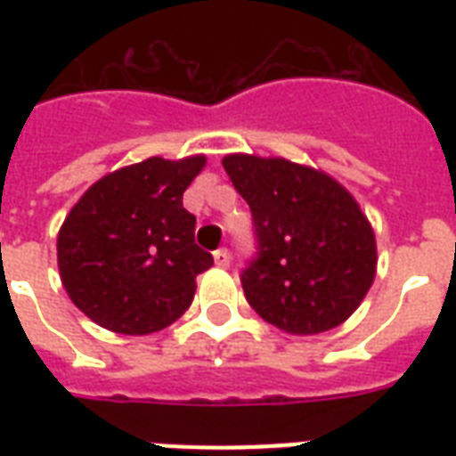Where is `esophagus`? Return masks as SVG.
<instances>
[{"label": "esophagus", "instance_id": "esophagus-1", "mask_svg": "<svg viewBox=\"0 0 456 456\" xmlns=\"http://www.w3.org/2000/svg\"><path fill=\"white\" fill-rule=\"evenodd\" d=\"M213 257H215V265H217V267H229V250L227 248H217L213 253Z\"/></svg>", "mask_w": 456, "mask_h": 456}]
</instances>
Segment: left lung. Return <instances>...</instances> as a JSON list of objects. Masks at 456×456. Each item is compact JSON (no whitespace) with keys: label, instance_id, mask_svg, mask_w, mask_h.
Segmentation results:
<instances>
[{"label":"left lung","instance_id":"left-lung-1","mask_svg":"<svg viewBox=\"0 0 456 456\" xmlns=\"http://www.w3.org/2000/svg\"><path fill=\"white\" fill-rule=\"evenodd\" d=\"M250 206L257 253L241 272L250 307L286 333L343 324L374 284L376 239L357 200L324 172L286 158L222 160Z\"/></svg>","mask_w":456,"mask_h":456}]
</instances>
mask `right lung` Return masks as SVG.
Returning <instances> with one entry per match:
<instances>
[{"label":"right lung","mask_w":456,"mask_h":456,"mask_svg":"<svg viewBox=\"0 0 456 456\" xmlns=\"http://www.w3.org/2000/svg\"><path fill=\"white\" fill-rule=\"evenodd\" d=\"M206 156L149 158L85 191L59 232V272L70 300L103 329L146 336L177 322L213 256L193 241L186 186Z\"/></svg>","instance_id":"obj_1"}]
</instances>
